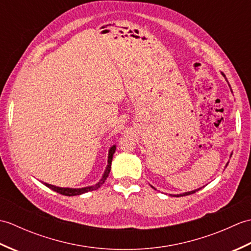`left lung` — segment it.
Here are the masks:
<instances>
[{"instance_id": "obj_1", "label": "left lung", "mask_w": 251, "mask_h": 251, "mask_svg": "<svg viewBox=\"0 0 251 251\" xmlns=\"http://www.w3.org/2000/svg\"><path fill=\"white\" fill-rule=\"evenodd\" d=\"M222 75L226 77V75H225V74H223V73H222ZM228 86H230V85H228ZM231 90H232V89H231ZM231 156H232V154H231ZM227 164H228V163H227ZM227 164H226V166H227ZM199 190H200V189L194 190V191H191V192H185V193H183V194H178V195H175V196H178V197H179V196H185V195H190V194H193V193H195V192H196V191H199Z\"/></svg>"}]
</instances>
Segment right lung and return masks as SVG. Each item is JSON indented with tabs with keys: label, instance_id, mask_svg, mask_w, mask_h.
I'll return each mask as SVG.
<instances>
[{
	"label": "right lung",
	"instance_id": "right-lung-1",
	"mask_svg": "<svg viewBox=\"0 0 251 251\" xmlns=\"http://www.w3.org/2000/svg\"><path fill=\"white\" fill-rule=\"evenodd\" d=\"M116 150V147L115 146H112L109 150V156H108V165H106V168L103 173L102 178L100 179V181L98 183H96L95 185L92 186H85V188H79V189H72V188H59V186H56V185H52V184H49V183H44L47 188L51 189L52 191L57 192V193L62 194V195H66V196H75V195H81L83 193H86V192L89 191H94V190H97L98 188H100L101 185L104 183V181L108 178V176L110 174V170H111V163H112V159H113V154Z\"/></svg>",
	"mask_w": 251,
	"mask_h": 251
}]
</instances>
